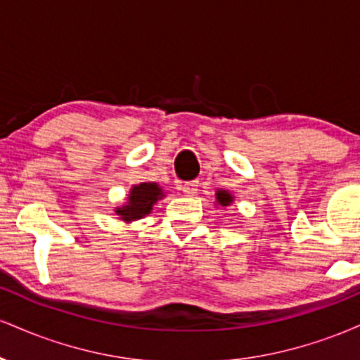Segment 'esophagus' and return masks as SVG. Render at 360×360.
Instances as JSON below:
<instances>
[{
  "instance_id": "obj_1",
  "label": "esophagus",
  "mask_w": 360,
  "mask_h": 360,
  "mask_svg": "<svg viewBox=\"0 0 360 360\" xmlns=\"http://www.w3.org/2000/svg\"><path fill=\"white\" fill-rule=\"evenodd\" d=\"M198 188H200V181H188L183 184V193L186 196H194L198 193Z\"/></svg>"
}]
</instances>
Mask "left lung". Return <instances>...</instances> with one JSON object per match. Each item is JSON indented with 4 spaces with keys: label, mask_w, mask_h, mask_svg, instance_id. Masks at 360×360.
I'll return each instance as SVG.
<instances>
[{
    "label": "left lung",
    "mask_w": 360,
    "mask_h": 360,
    "mask_svg": "<svg viewBox=\"0 0 360 360\" xmlns=\"http://www.w3.org/2000/svg\"><path fill=\"white\" fill-rule=\"evenodd\" d=\"M217 201L221 206H229L232 203V194H229L226 191H218L217 193Z\"/></svg>",
    "instance_id": "8db88e82"
}]
</instances>
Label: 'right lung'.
I'll list each match as a JSON object with an SVG mask.
<instances>
[{"label": "right lung", "mask_w": 360, "mask_h": 360, "mask_svg": "<svg viewBox=\"0 0 360 360\" xmlns=\"http://www.w3.org/2000/svg\"><path fill=\"white\" fill-rule=\"evenodd\" d=\"M159 198H162V189H160L155 183L139 184L130 191L127 206L118 208L117 214H120L122 220L125 221L139 220V218L150 213L152 205H154Z\"/></svg>", "instance_id": "add662e5"}]
</instances>
